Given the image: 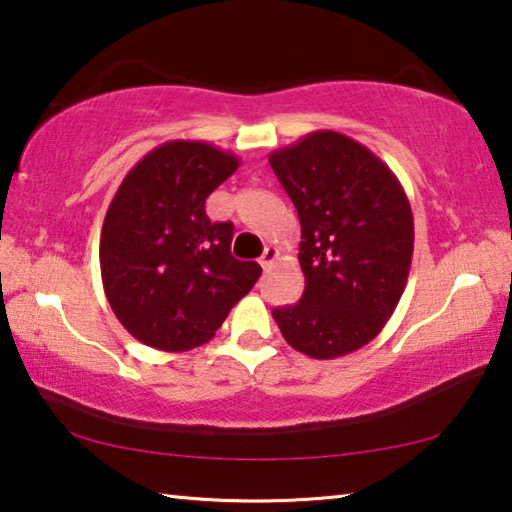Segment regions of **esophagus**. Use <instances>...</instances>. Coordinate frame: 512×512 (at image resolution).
<instances>
[{"label": "esophagus", "instance_id": "1", "mask_svg": "<svg viewBox=\"0 0 512 512\" xmlns=\"http://www.w3.org/2000/svg\"><path fill=\"white\" fill-rule=\"evenodd\" d=\"M277 255H280V250H277L275 246H266L264 255L259 257V266H262L264 271H268V268H271V266H273V262L277 259Z\"/></svg>", "mask_w": 512, "mask_h": 512}]
</instances>
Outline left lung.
Returning a JSON list of instances; mask_svg holds the SVG:
<instances>
[{"instance_id":"1","label":"left lung","mask_w":512,"mask_h":512,"mask_svg":"<svg viewBox=\"0 0 512 512\" xmlns=\"http://www.w3.org/2000/svg\"><path fill=\"white\" fill-rule=\"evenodd\" d=\"M296 205L305 293L273 309L293 350L336 359L363 348L400 302L413 257V212L388 164L352 137L314 131L268 155Z\"/></svg>"}]
</instances>
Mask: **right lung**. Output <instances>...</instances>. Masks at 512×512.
<instances>
[{
    "label": "right lung",
    "mask_w": 512,
    "mask_h": 512,
    "mask_svg": "<svg viewBox=\"0 0 512 512\" xmlns=\"http://www.w3.org/2000/svg\"><path fill=\"white\" fill-rule=\"evenodd\" d=\"M237 155L171 140L121 180L103 219V291L119 323L155 350L185 352L214 336L255 287L262 266L230 255L232 223H214L205 198L237 171Z\"/></svg>",
    "instance_id": "1"
}]
</instances>
